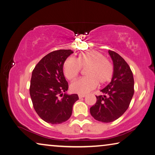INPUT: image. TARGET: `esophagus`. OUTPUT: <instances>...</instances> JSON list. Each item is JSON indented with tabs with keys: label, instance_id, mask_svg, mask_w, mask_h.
Listing matches in <instances>:
<instances>
[{
	"label": "esophagus",
	"instance_id": "obj_1",
	"mask_svg": "<svg viewBox=\"0 0 155 155\" xmlns=\"http://www.w3.org/2000/svg\"><path fill=\"white\" fill-rule=\"evenodd\" d=\"M78 97H79L80 99H82V98H83V97H86V94H78Z\"/></svg>",
	"mask_w": 155,
	"mask_h": 155
}]
</instances>
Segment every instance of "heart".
<instances>
[{
  "label": "heart",
  "mask_w": 155,
  "mask_h": 155,
  "mask_svg": "<svg viewBox=\"0 0 155 155\" xmlns=\"http://www.w3.org/2000/svg\"><path fill=\"white\" fill-rule=\"evenodd\" d=\"M86 67H88L85 73L87 77L81 78L71 85V90L74 93H88L97 84H104L112 79V64L101 53L94 50L80 53L75 60L67 58L63 64L64 74L67 79L73 80L79 74L81 68Z\"/></svg>",
  "instance_id": "1"
}]
</instances>
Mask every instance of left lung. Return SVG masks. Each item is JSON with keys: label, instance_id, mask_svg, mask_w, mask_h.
Listing matches in <instances>:
<instances>
[{"label": "left lung", "instance_id": "obj_1", "mask_svg": "<svg viewBox=\"0 0 155 155\" xmlns=\"http://www.w3.org/2000/svg\"><path fill=\"white\" fill-rule=\"evenodd\" d=\"M113 62L114 72L109 84L96 96L97 102L90 108L92 116L102 123H111L128 109L134 94L133 73L126 61L115 51H108Z\"/></svg>", "mask_w": 155, "mask_h": 155}]
</instances>
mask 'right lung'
Listing matches in <instances>:
<instances>
[{"label":"right lung","mask_w":155,"mask_h":155,"mask_svg":"<svg viewBox=\"0 0 155 155\" xmlns=\"http://www.w3.org/2000/svg\"><path fill=\"white\" fill-rule=\"evenodd\" d=\"M73 53L71 50L51 51L32 71L30 94L35 110L46 123L56 124L67 121L73 104L79 99L77 94L66 93L68 82L63 73L64 62Z\"/></svg>","instance_id":"add662e5"}]
</instances>
